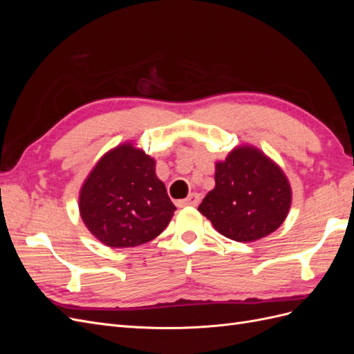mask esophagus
<instances>
[{"label":"esophagus","mask_w":354,"mask_h":354,"mask_svg":"<svg viewBox=\"0 0 354 354\" xmlns=\"http://www.w3.org/2000/svg\"><path fill=\"white\" fill-rule=\"evenodd\" d=\"M201 201L199 194H190L186 199L178 202V207H196Z\"/></svg>","instance_id":"34e87169"}]
</instances>
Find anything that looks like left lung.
Listing matches in <instances>:
<instances>
[{
	"label": "left lung",
	"instance_id": "1",
	"mask_svg": "<svg viewBox=\"0 0 354 354\" xmlns=\"http://www.w3.org/2000/svg\"><path fill=\"white\" fill-rule=\"evenodd\" d=\"M216 187L198 211L223 236L254 242L273 233L291 207V186L283 171L252 146H238L216 164Z\"/></svg>",
	"mask_w": 354,
	"mask_h": 354
}]
</instances>
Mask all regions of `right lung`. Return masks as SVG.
I'll use <instances>...</instances> for the list:
<instances>
[{"mask_svg": "<svg viewBox=\"0 0 354 354\" xmlns=\"http://www.w3.org/2000/svg\"><path fill=\"white\" fill-rule=\"evenodd\" d=\"M80 214L95 239L128 248L155 239L176 207L155 174V159L133 143L104 153L80 192Z\"/></svg>", "mask_w": 354, "mask_h": 354, "instance_id": "obj_1", "label": "right lung"}]
</instances>
